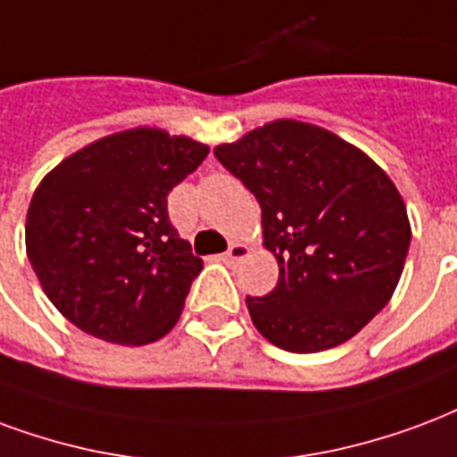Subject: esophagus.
Segmentation results:
<instances>
[{"mask_svg": "<svg viewBox=\"0 0 457 457\" xmlns=\"http://www.w3.org/2000/svg\"><path fill=\"white\" fill-rule=\"evenodd\" d=\"M246 256H249V246L242 245V242H235V245H229L228 252L220 256V259L225 263H237L242 259H246Z\"/></svg>", "mask_w": 457, "mask_h": 457, "instance_id": "esophagus-1", "label": "esophagus"}]
</instances>
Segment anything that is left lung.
I'll list each match as a JSON object with an SVG mask.
<instances>
[{
	"mask_svg": "<svg viewBox=\"0 0 457 457\" xmlns=\"http://www.w3.org/2000/svg\"><path fill=\"white\" fill-rule=\"evenodd\" d=\"M215 157L262 205L278 283L246 297L263 339L293 353L334 349L390 303L409 252L407 208L366 152L320 125L280 118Z\"/></svg>",
	"mask_w": 457,
	"mask_h": 457,
	"instance_id": "8db88e82",
	"label": "left lung"
}]
</instances>
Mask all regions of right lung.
Returning <instances> with one entry per match:
<instances>
[{"label": "right lung", "instance_id": "1", "mask_svg": "<svg viewBox=\"0 0 457 457\" xmlns=\"http://www.w3.org/2000/svg\"><path fill=\"white\" fill-rule=\"evenodd\" d=\"M208 145L133 128L70 154L40 181L26 254L50 303L96 339L143 346L179 322L203 262L169 222L167 195Z\"/></svg>", "mask_w": 457, "mask_h": 457}]
</instances>
